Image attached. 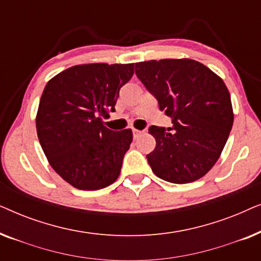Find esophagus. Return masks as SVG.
Returning a JSON list of instances; mask_svg holds the SVG:
<instances>
[{
    "label": "esophagus",
    "mask_w": 261,
    "mask_h": 261,
    "mask_svg": "<svg viewBox=\"0 0 261 261\" xmlns=\"http://www.w3.org/2000/svg\"><path fill=\"white\" fill-rule=\"evenodd\" d=\"M142 133V130H139V129H133V135L134 138H138L139 135H140Z\"/></svg>",
    "instance_id": "1"
}]
</instances>
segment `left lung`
<instances>
[{"instance_id": "8db88e82", "label": "left lung", "mask_w": 261, "mask_h": 261, "mask_svg": "<svg viewBox=\"0 0 261 261\" xmlns=\"http://www.w3.org/2000/svg\"><path fill=\"white\" fill-rule=\"evenodd\" d=\"M135 73L172 117V128L152 126L154 151L147 154L156 177L174 184L202 178L220 158L234 122L222 78L194 59L135 63Z\"/></svg>"}]
</instances>
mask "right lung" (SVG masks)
Here are the masks:
<instances>
[{
    "mask_svg": "<svg viewBox=\"0 0 261 261\" xmlns=\"http://www.w3.org/2000/svg\"><path fill=\"white\" fill-rule=\"evenodd\" d=\"M133 73L134 64H82L46 84L35 117L39 142L52 169L73 188L99 190L119 178L133 133L109 129L102 117L115 110Z\"/></svg>",
    "mask_w": 261,
    "mask_h": 261,
    "instance_id": "obj_1",
    "label": "right lung"
}]
</instances>
